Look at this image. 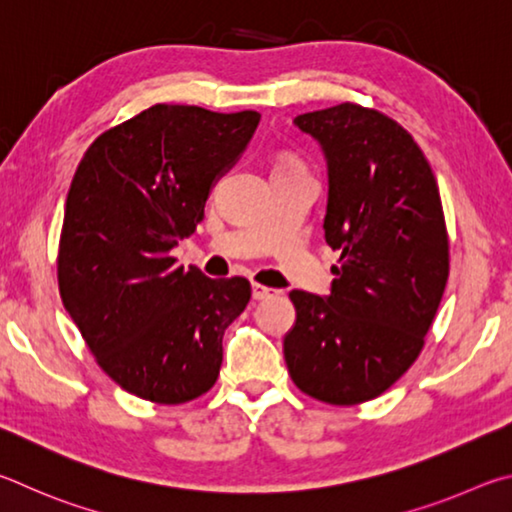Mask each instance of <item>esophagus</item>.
<instances>
[{
	"label": "esophagus",
	"instance_id": "34e87169",
	"mask_svg": "<svg viewBox=\"0 0 512 512\" xmlns=\"http://www.w3.org/2000/svg\"><path fill=\"white\" fill-rule=\"evenodd\" d=\"M276 294H279V290H274V288H265V285H261V283H251V297H254L256 301L274 299Z\"/></svg>",
	"mask_w": 512,
	"mask_h": 512
}]
</instances>
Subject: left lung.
<instances>
[{"label": "left lung", "mask_w": 512, "mask_h": 512, "mask_svg": "<svg viewBox=\"0 0 512 512\" xmlns=\"http://www.w3.org/2000/svg\"><path fill=\"white\" fill-rule=\"evenodd\" d=\"M328 164L326 242L342 251L328 297L292 290V382L328 405L378 398L407 373L443 299L450 242L436 177L400 123L342 103L299 114Z\"/></svg>", "instance_id": "1"}]
</instances>
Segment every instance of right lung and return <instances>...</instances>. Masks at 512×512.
<instances>
[{
	"mask_svg": "<svg viewBox=\"0 0 512 512\" xmlns=\"http://www.w3.org/2000/svg\"><path fill=\"white\" fill-rule=\"evenodd\" d=\"M258 121L157 103L96 137L71 179L60 297L98 366L143 400L182 405L218 380L222 335L251 285L184 270L170 249L202 222Z\"/></svg>",
	"mask_w": 512,
	"mask_h": 512,
	"instance_id": "1",
	"label": "right lung"
}]
</instances>
